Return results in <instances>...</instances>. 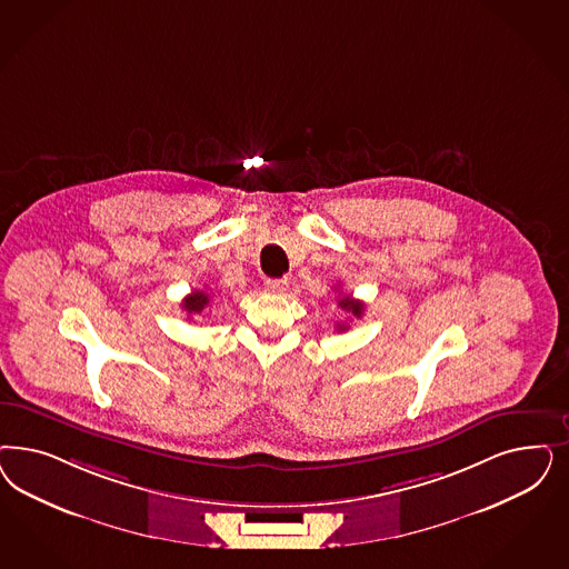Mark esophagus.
I'll return each mask as SVG.
<instances>
[{"instance_id": "obj_1", "label": "esophagus", "mask_w": 569, "mask_h": 569, "mask_svg": "<svg viewBox=\"0 0 569 569\" xmlns=\"http://www.w3.org/2000/svg\"><path fill=\"white\" fill-rule=\"evenodd\" d=\"M266 291L270 295L287 293V291H289V282H287V280H280V278L266 280Z\"/></svg>"}]
</instances>
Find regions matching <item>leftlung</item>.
<instances>
[{
    "instance_id": "left-lung-1",
    "label": "left lung",
    "mask_w": 569,
    "mask_h": 569,
    "mask_svg": "<svg viewBox=\"0 0 569 569\" xmlns=\"http://www.w3.org/2000/svg\"><path fill=\"white\" fill-rule=\"evenodd\" d=\"M337 303H339V308H341V310H346V312L351 313L353 318H360V316L365 313V303H362V301H358V299H353L351 295H341V297L337 299ZM346 329H348V325H337V330Z\"/></svg>"
}]
</instances>
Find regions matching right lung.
<instances>
[{"instance_id": "right-lung-1", "label": "right lung", "mask_w": 569, "mask_h": 569, "mask_svg": "<svg viewBox=\"0 0 569 569\" xmlns=\"http://www.w3.org/2000/svg\"><path fill=\"white\" fill-rule=\"evenodd\" d=\"M209 301H211L209 293H204V291H192V293L183 299L182 308L188 313H201L202 310L209 306Z\"/></svg>"}]
</instances>
